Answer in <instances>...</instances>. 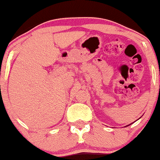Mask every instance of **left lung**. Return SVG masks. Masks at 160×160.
Returning a JSON list of instances; mask_svg holds the SVG:
<instances>
[{
  "label": "left lung",
  "mask_w": 160,
  "mask_h": 160,
  "mask_svg": "<svg viewBox=\"0 0 160 160\" xmlns=\"http://www.w3.org/2000/svg\"><path fill=\"white\" fill-rule=\"evenodd\" d=\"M130 124H131V123H130ZM128 126H129V125H128Z\"/></svg>",
  "instance_id": "left-lung-1"
}]
</instances>
